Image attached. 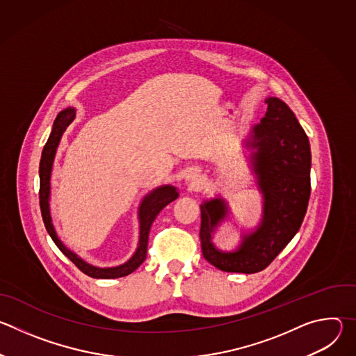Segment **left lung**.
<instances>
[{"instance_id":"1","label":"left lung","mask_w":356,"mask_h":356,"mask_svg":"<svg viewBox=\"0 0 356 356\" xmlns=\"http://www.w3.org/2000/svg\"><path fill=\"white\" fill-rule=\"evenodd\" d=\"M268 113L253 128L252 146L259 187L265 197L261 227L245 236L236 252L222 253L211 243V234L225 216L221 198L201 206L200 239L202 257L224 272L257 273L266 269L301 227L310 200L312 152L309 138L293 111L276 97L266 99Z\"/></svg>"}]
</instances>
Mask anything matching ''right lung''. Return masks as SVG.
<instances>
[{
  "mask_svg": "<svg viewBox=\"0 0 356 356\" xmlns=\"http://www.w3.org/2000/svg\"><path fill=\"white\" fill-rule=\"evenodd\" d=\"M74 118V110L69 108L62 111L54 124V129L50 132V136L43 147L42 152V158H40V165H39V177H40V187H39V204H40V213L43 218V224L46 227L47 234L50 238L54 239L56 246L63 252V255H66L84 275L95 279H115V277H122L129 273H132L135 269H138L142 262L146 259V250H147V239H149V231L152 222L155 221L156 216L162 211L163 207H166L169 202L176 200L179 197V193L175 187L172 186H165L156 188L154 193H150L142 202L140 206V236H139V246L135 252V255L124 265L117 266V268H107V269H99L94 268L80 258L74 255L73 252H70L58 238L52 220H50V213H49V190H50V172H52V165L56 154V147L59 145V140L66 131L67 125L73 121Z\"/></svg>",
  "mask_w": 356,
  "mask_h": 356,
  "instance_id": "1",
  "label": "right lung"
}]
</instances>
